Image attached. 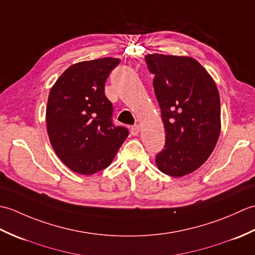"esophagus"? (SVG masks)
I'll use <instances>...</instances> for the list:
<instances>
[{"mask_svg":"<svg viewBox=\"0 0 255 255\" xmlns=\"http://www.w3.org/2000/svg\"><path fill=\"white\" fill-rule=\"evenodd\" d=\"M140 132V127L138 126V125H136V126H132L130 128V133L132 134V136H138Z\"/></svg>","mask_w":255,"mask_h":255,"instance_id":"esophagus-1","label":"esophagus"}]
</instances>
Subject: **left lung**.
<instances>
[{
  "instance_id": "8db88e82",
  "label": "left lung",
  "mask_w": 255,
  "mask_h": 255,
  "mask_svg": "<svg viewBox=\"0 0 255 255\" xmlns=\"http://www.w3.org/2000/svg\"><path fill=\"white\" fill-rule=\"evenodd\" d=\"M165 129V145L155 158L158 169L172 177L191 174L217 144L220 96L211 75L196 59L150 53L145 56Z\"/></svg>"
}]
</instances>
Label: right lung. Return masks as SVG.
<instances>
[{
  "instance_id": "obj_1",
  "label": "right lung",
  "mask_w": 255,
  "mask_h": 255,
  "mask_svg": "<svg viewBox=\"0 0 255 255\" xmlns=\"http://www.w3.org/2000/svg\"><path fill=\"white\" fill-rule=\"evenodd\" d=\"M101 58L72 64L52 85L46 108L51 147L74 173L92 175L110 165L128 137L112 123L113 106L105 82L119 63Z\"/></svg>"
}]
</instances>
